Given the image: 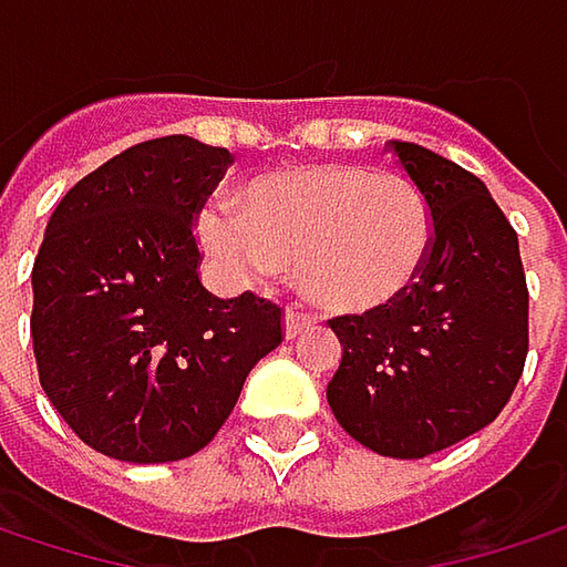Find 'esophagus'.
<instances>
[{"instance_id":"1","label":"esophagus","mask_w":567,"mask_h":567,"mask_svg":"<svg viewBox=\"0 0 567 567\" xmlns=\"http://www.w3.org/2000/svg\"><path fill=\"white\" fill-rule=\"evenodd\" d=\"M311 324H315V318H311L308 311H301V308H288V311H285V338H298V334H305Z\"/></svg>"}]
</instances>
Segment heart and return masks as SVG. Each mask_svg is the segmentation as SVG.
Returning a JSON list of instances; mask_svg holds the SVG:
<instances>
[{"label": "heart", "mask_w": 567, "mask_h": 567, "mask_svg": "<svg viewBox=\"0 0 567 567\" xmlns=\"http://www.w3.org/2000/svg\"><path fill=\"white\" fill-rule=\"evenodd\" d=\"M203 249L236 279L295 266L308 298L364 315L406 295L433 249V213L403 173L311 164L246 183L239 213L209 203L196 216Z\"/></svg>", "instance_id": "b5f03b06"}]
</instances>
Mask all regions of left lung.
Wrapping results in <instances>:
<instances>
[{
	"label": "left lung",
	"mask_w": 567,
	"mask_h": 567,
	"mask_svg": "<svg viewBox=\"0 0 567 567\" xmlns=\"http://www.w3.org/2000/svg\"><path fill=\"white\" fill-rule=\"evenodd\" d=\"M388 147L430 203L433 249L406 295L331 318L344 351L328 403L368 450L423 460L509 403L528 354V288L518 236L486 183L420 144Z\"/></svg>",
	"instance_id": "8db88e82"
}]
</instances>
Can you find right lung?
Masks as SVG:
<instances>
[{
	"mask_svg": "<svg viewBox=\"0 0 567 567\" xmlns=\"http://www.w3.org/2000/svg\"><path fill=\"white\" fill-rule=\"evenodd\" d=\"M233 154L171 134L78 179L32 266L42 391L91 450L124 463L199 453L249 371L282 344V308L199 282L193 219Z\"/></svg>",
	"mask_w": 567,
	"mask_h": 567,
	"instance_id": "add662e5",
	"label": "right lung"
}]
</instances>
